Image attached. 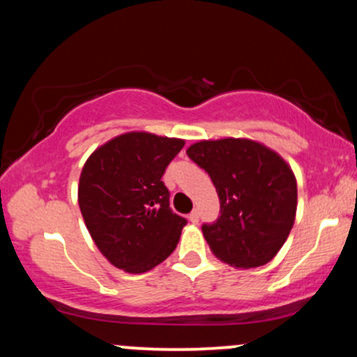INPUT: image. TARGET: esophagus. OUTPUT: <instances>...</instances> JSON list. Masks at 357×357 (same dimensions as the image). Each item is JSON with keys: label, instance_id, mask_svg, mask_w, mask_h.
I'll return each instance as SVG.
<instances>
[{"label": "esophagus", "instance_id": "obj_1", "mask_svg": "<svg viewBox=\"0 0 357 357\" xmlns=\"http://www.w3.org/2000/svg\"><path fill=\"white\" fill-rule=\"evenodd\" d=\"M188 220L191 221V223H198V220H199V215H198V211H191L190 215H188Z\"/></svg>", "mask_w": 357, "mask_h": 357}]
</instances>
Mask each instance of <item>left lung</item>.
<instances>
[{"mask_svg":"<svg viewBox=\"0 0 357 357\" xmlns=\"http://www.w3.org/2000/svg\"><path fill=\"white\" fill-rule=\"evenodd\" d=\"M186 154L218 192V220L202 227L211 252L236 268L268 264L296 221L297 181L290 166L252 139L199 141Z\"/></svg>","mask_w":357,"mask_h":357,"instance_id":"left-lung-1","label":"left lung"}]
</instances>
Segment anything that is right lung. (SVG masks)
Listing matches in <instances>:
<instances>
[{
  "mask_svg": "<svg viewBox=\"0 0 357 357\" xmlns=\"http://www.w3.org/2000/svg\"><path fill=\"white\" fill-rule=\"evenodd\" d=\"M183 139L127 132L85 161L79 206L93 243L114 267L144 273L174 252L186 220L169 208L161 181Z\"/></svg>",
  "mask_w": 357,
  "mask_h": 357,
  "instance_id": "1",
  "label": "right lung"
}]
</instances>
